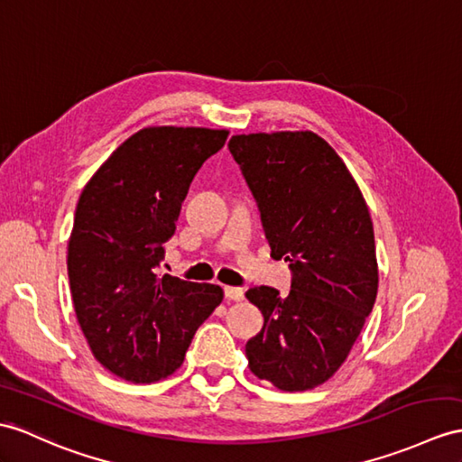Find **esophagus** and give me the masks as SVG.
<instances>
[{
  "mask_svg": "<svg viewBox=\"0 0 462 462\" xmlns=\"http://www.w3.org/2000/svg\"><path fill=\"white\" fill-rule=\"evenodd\" d=\"M225 298L231 300V301H243L245 300V291H243V288L225 286Z\"/></svg>",
  "mask_w": 462,
  "mask_h": 462,
  "instance_id": "obj_1",
  "label": "esophagus"
}]
</instances>
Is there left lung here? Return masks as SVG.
<instances>
[{
  "mask_svg": "<svg viewBox=\"0 0 462 462\" xmlns=\"http://www.w3.org/2000/svg\"><path fill=\"white\" fill-rule=\"evenodd\" d=\"M229 151L261 209L270 249L291 268V290L246 298L264 325L245 346L254 376L278 390L328 382L373 311L378 263L373 219L355 178L311 131L235 134Z\"/></svg>",
  "mask_w": 462,
  "mask_h": 462,
  "instance_id": "left-lung-1",
  "label": "left lung"
}]
</instances>
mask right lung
<instances>
[{"mask_svg":"<svg viewBox=\"0 0 462 462\" xmlns=\"http://www.w3.org/2000/svg\"><path fill=\"white\" fill-rule=\"evenodd\" d=\"M229 131L144 127L121 143L78 199L69 241L70 291L96 361L149 384L180 368L223 300L216 284L156 274L189 184Z\"/></svg>","mask_w":462,"mask_h":462,"instance_id":"1","label":"right lung"}]
</instances>
